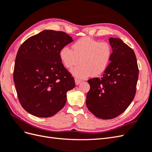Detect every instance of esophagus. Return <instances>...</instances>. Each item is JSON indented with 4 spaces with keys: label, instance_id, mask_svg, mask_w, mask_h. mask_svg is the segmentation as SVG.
Wrapping results in <instances>:
<instances>
[{
    "label": "esophagus",
    "instance_id": "1",
    "mask_svg": "<svg viewBox=\"0 0 152 152\" xmlns=\"http://www.w3.org/2000/svg\"><path fill=\"white\" fill-rule=\"evenodd\" d=\"M82 81L80 80H79V79H75V84L77 86V85H79L81 82Z\"/></svg>",
    "mask_w": 152,
    "mask_h": 152
}]
</instances>
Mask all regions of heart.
<instances>
[{"instance_id":"1","label":"heart","mask_w":152,"mask_h":152,"mask_svg":"<svg viewBox=\"0 0 152 152\" xmlns=\"http://www.w3.org/2000/svg\"><path fill=\"white\" fill-rule=\"evenodd\" d=\"M112 49L107 42H98L89 37H82L73 44L72 49L65 46L59 50V56L64 66L73 68L72 74L79 79L93 75L97 76L107 68L111 59Z\"/></svg>"}]
</instances>
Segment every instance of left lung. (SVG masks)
Wrapping results in <instances>:
<instances>
[{
	"mask_svg": "<svg viewBox=\"0 0 152 152\" xmlns=\"http://www.w3.org/2000/svg\"><path fill=\"white\" fill-rule=\"evenodd\" d=\"M112 49L110 63L101 78L88 80L86 97L89 111L99 118L112 119L122 113L136 94L139 70L136 55L118 38H110Z\"/></svg>",
	"mask_w": 152,
	"mask_h": 152,
	"instance_id": "1",
	"label": "left lung"
}]
</instances>
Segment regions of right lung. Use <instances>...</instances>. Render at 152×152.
Instances as JSON below:
<instances>
[{"label": "right lung", "instance_id": "obj_1", "mask_svg": "<svg viewBox=\"0 0 152 152\" xmlns=\"http://www.w3.org/2000/svg\"><path fill=\"white\" fill-rule=\"evenodd\" d=\"M73 41L65 32L45 30L25 40L18 49L14 82L22 107L32 115L51 117L65 106L67 91L75 84L59 53Z\"/></svg>", "mask_w": 152, "mask_h": 152}]
</instances>
